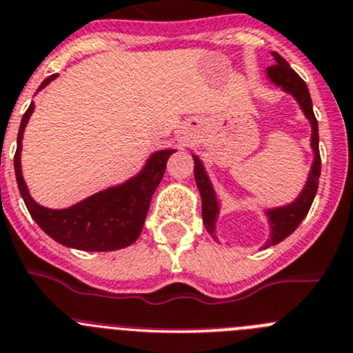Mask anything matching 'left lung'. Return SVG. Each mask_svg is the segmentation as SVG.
I'll return each instance as SVG.
<instances>
[{
	"instance_id": "obj_1",
	"label": "left lung",
	"mask_w": 353,
	"mask_h": 353,
	"mask_svg": "<svg viewBox=\"0 0 353 353\" xmlns=\"http://www.w3.org/2000/svg\"><path fill=\"white\" fill-rule=\"evenodd\" d=\"M272 56L276 59V65L269 66V77H271V81L274 84L281 85L287 93H290L295 100L299 101L301 109L304 110L306 117L310 119L311 128H313L311 148L315 151V161H313V167H311L310 179H307L306 186H304L303 193L297 196V200L292 202L290 205H285V208L268 211L269 221H271V239L268 241L265 248L281 243L306 218L307 211H310L311 204H313V199L316 195V190H319L320 169H322V160H320L319 151V123H316L315 112H313V105H311V97L310 91H307L306 82L295 74L294 70L290 68V65L278 52H272ZM193 160H195V181L196 186H199L200 196H202V220H204L205 230L209 234H214V220L216 216H218V200H216L214 192H212L208 174H205L204 167H202V161L196 157H193Z\"/></svg>"
}]
</instances>
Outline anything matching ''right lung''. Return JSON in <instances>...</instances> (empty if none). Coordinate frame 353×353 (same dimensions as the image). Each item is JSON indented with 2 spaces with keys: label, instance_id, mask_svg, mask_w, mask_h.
I'll use <instances>...</instances> for the list:
<instances>
[{
  "label": "right lung",
  "instance_id": "add662e5",
  "mask_svg": "<svg viewBox=\"0 0 353 353\" xmlns=\"http://www.w3.org/2000/svg\"><path fill=\"white\" fill-rule=\"evenodd\" d=\"M56 77H58L56 74L47 77L38 90L46 88ZM33 109L34 105L31 103L22 116L17 135V151L14 157L19 192L33 220L54 241L85 252H112L135 243L144 227L151 196L163 177L167 160L174 153V149H163L154 153L148 160L144 170L121 186L94 193L90 199L82 200L68 209L54 211L37 204L31 199L26 183L22 179L21 141Z\"/></svg>",
  "mask_w": 353,
  "mask_h": 353
}]
</instances>
